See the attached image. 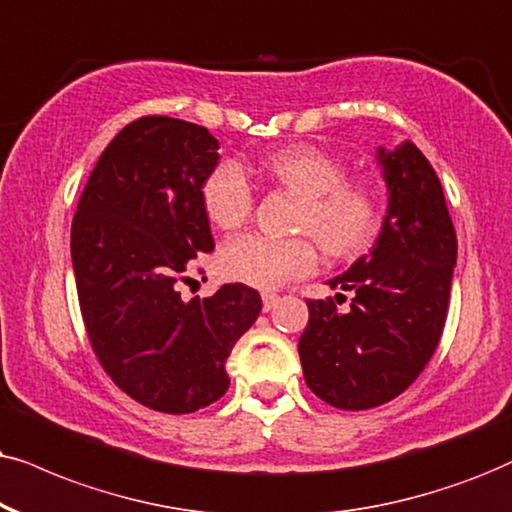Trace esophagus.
I'll use <instances>...</instances> for the list:
<instances>
[{
    "instance_id": "esophagus-1",
    "label": "esophagus",
    "mask_w": 512,
    "mask_h": 512,
    "mask_svg": "<svg viewBox=\"0 0 512 512\" xmlns=\"http://www.w3.org/2000/svg\"><path fill=\"white\" fill-rule=\"evenodd\" d=\"M278 302H281V297H278L276 293H269V290H267V293H262V309H264V312H271V309H274Z\"/></svg>"
}]
</instances>
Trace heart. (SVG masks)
<instances>
[{
  "instance_id": "1",
  "label": "heart",
  "mask_w": 512,
  "mask_h": 512,
  "mask_svg": "<svg viewBox=\"0 0 512 512\" xmlns=\"http://www.w3.org/2000/svg\"><path fill=\"white\" fill-rule=\"evenodd\" d=\"M262 172L302 198L295 231L312 236L328 257L359 255L371 243L380 219V198L366 181L345 179V165L316 146H288L264 160ZM200 203L217 229L234 231L248 222L252 189L236 163L212 167L200 184ZM316 248L309 238H274L245 234L224 243L217 271L226 281L274 290L293 278L312 274Z\"/></svg>"
}]
</instances>
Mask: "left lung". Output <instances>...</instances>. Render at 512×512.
Masks as SVG:
<instances>
[{
    "mask_svg": "<svg viewBox=\"0 0 512 512\" xmlns=\"http://www.w3.org/2000/svg\"><path fill=\"white\" fill-rule=\"evenodd\" d=\"M378 163L387 184L378 241L328 281L354 295L349 309L307 300L297 345L309 390L345 411L387 404L418 378L442 338L456 267V231L428 158L404 141L378 148Z\"/></svg>",
    "mask_w": 512,
    "mask_h": 512,
    "instance_id": "left-lung-1",
    "label": "left lung"
}]
</instances>
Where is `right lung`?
Segmentation results:
<instances>
[{
  "label": "right lung",
  "mask_w": 512,
  "mask_h": 512,
  "mask_svg": "<svg viewBox=\"0 0 512 512\" xmlns=\"http://www.w3.org/2000/svg\"><path fill=\"white\" fill-rule=\"evenodd\" d=\"M219 141L193 122L146 115L122 129L89 174L70 231L84 328L103 371L134 401L193 413L229 390L226 359L262 297L226 283L184 302L179 281L215 250L200 184Z\"/></svg>",
  "instance_id": "right-lung-1"
}]
</instances>
